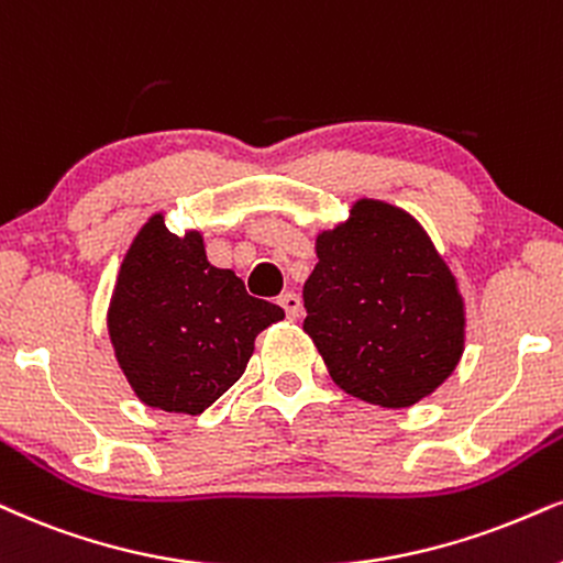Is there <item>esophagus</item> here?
Returning <instances> with one entry per match:
<instances>
[{
  "label": "esophagus",
  "instance_id": "34e87169",
  "mask_svg": "<svg viewBox=\"0 0 563 563\" xmlns=\"http://www.w3.org/2000/svg\"><path fill=\"white\" fill-rule=\"evenodd\" d=\"M279 305L284 308V313H287L289 321H295V318H300L302 305H300V297H297L295 292H284V295H279Z\"/></svg>",
  "mask_w": 563,
  "mask_h": 563
}]
</instances>
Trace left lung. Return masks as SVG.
<instances>
[{"label":"left lung","instance_id":"8db88e82","mask_svg":"<svg viewBox=\"0 0 563 563\" xmlns=\"http://www.w3.org/2000/svg\"><path fill=\"white\" fill-rule=\"evenodd\" d=\"M316 253L302 329L334 384L388 409L433 394L462 357L464 305L418 221L363 198Z\"/></svg>","mask_w":563,"mask_h":563}]
</instances>
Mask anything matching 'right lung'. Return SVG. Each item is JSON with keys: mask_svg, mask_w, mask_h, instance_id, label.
<instances>
[{"mask_svg": "<svg viewBox=\"0 0 563 563\" xmlns=\"http://www.w3.org/2000/svg\"><path fill=\"white\" fill-rule=\"evenodd\" d=\"M282 318L279 305L250 297L234 271L208 263L198 232L177 238L156 213L122 261L109 336L141 401L200 415L238 384L255 336Z\"/></svg>", "mask_w": 563, "mask_h": 563, "instance_id": "obj_1", "label": "right lung"}]
</instances>
